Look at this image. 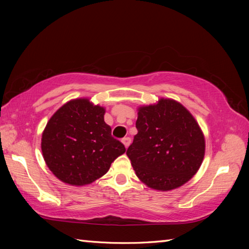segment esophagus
<instances>
[{
    "label": "esophagus",
    "mask_w": 249,
    "mask_h": 249,
    "mask_svg": "<svg viewBox=\"0 0 249 249\" xmlns=\"http://www.w3.org/2000/svg\"><path fill=\"white\" fill-rule=\"evenodd\" d=\"M122 142H123V144L125 145L126 149H127V147H128V146H129V144H130L131 139L129 138V137H125V138L122 139Z\"/></svg>",
    "instance_id": "34e87169"
}]
</instances>
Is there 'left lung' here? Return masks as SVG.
I'll return each instance as SVG.
<instances>
[{
    "label": "left lung",
    "instance_id": "obj_1",
    "mask_svg": "<svg viewBox=\"0 0 249 249\" xmlns=\"http://www.w3.org/2000/svg\"><path fill=\"white\" fill-rule=\"evenodd\" d=\"M138 134L126 151L134 170L147 186L167 192L182 186L202 163L205 141L197 121L173 99L138 108Z\"/></svg>",
    "mask_w": 249,
    "mask_h": 249
}]
</instances>
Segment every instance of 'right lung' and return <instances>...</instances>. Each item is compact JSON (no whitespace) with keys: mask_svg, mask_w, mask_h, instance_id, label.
Returning a JSON list of instances; mask_svg holds the SVG:
<instances>
[{"mask_svg":"<svg viewBox=\"0 0 249 249\" xmlns=\"http://www.w3.org/2000/svg\"><path fill=\"white\" fill-rule=\"evenodd\" d=\"M105 108L88 98L63 105L51 116L41 137L47 166L62 182L82 186L108 172L124 144L111 136L105 123Z\"/></svg>","mask_w":249,"mask_h":249,"instance_id":"obj_1","label":"right lung"}]
</instances>
